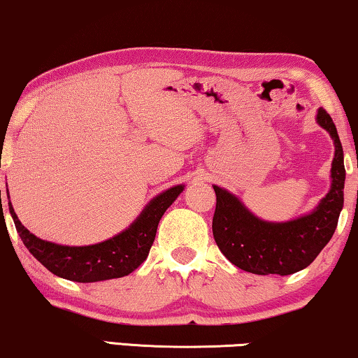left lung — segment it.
<instances>
[{
  "label": "left lung",
  "mask_w": 358,
  "mask_h": 358,
  "mask_svg": "<svg viewBox=\"0 0 358 358\" xmlns=\"http://www.w3.org/2000/svg\"><path fill=\"white\" fill-rule=\"evenodd\" d=\"M317 123L334 139L331 190L308 215L289 222H266L253 215L229 190L213 185L217 196L212 231L217 247L240 270L255 275H292L304 270L332 238L343 207V151L331 115L317 110Z\"/></svg>",
  "instance_id": "8db88e82"
}]
</instances>
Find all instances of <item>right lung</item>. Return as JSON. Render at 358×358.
<instances>
[{
  "mask_svg": "<svg viewBox=\"0 0 358 358\" xmlns=\"http://www.w3.org/2000/svg\"><path fill=\"white\" fill-rule=\"evenodd\" d=\"M182 190L184 185H174L164 190L150 201L127 230L115 235L113 238L87 247H67V245L37 238L17 219L11 202H9V212L24 247L50 273L69 281L95 282L128 276L145 262L155 241L161 217Z\"/></svg>",
  "mask_w": 358,
  "mask_h": 358,
  "instance_id": "add662e5",
  "label": "right lung"
}]
</instances>
